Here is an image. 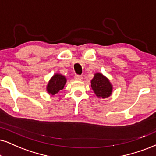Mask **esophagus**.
Returning <instances> with one entry per match:
<instances>
[{
	"label": "esophagus",
	"instance_id": "34e87169",
	"mask_svg": "<svg viewBox=\"0 0 156 156\" xmlns=\"http://www.w3.org/2000/svg\"><path fill=\"white\" fill-rule=\"evenodd\" d=\"M74 80H77V81H81V80H82V76H80V75H75Z\"/></svg>",
	"mask_w": 156,
	"mask_h": 156
}]
</instances>
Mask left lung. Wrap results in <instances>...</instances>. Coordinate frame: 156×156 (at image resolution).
<instances>
[{
	"mask_svg": "<svg viewBox=\"0 0 156 156\" xmlns=\"http://www.w3.org/2000/svg\"><path fill=\"white\" fill-rule=\"evenodd\" d=\"M91 87L97 97L105 98L112 93V85L109 80L101 73H96L91 80Z\"/></svg>",
	"mask_w": 156,
	"mask_h": 156,
	"instance_id": "8db88e82",
	"label": "left lung"
}]
</instances>
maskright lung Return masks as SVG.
<instances>
[{"label":"right lung","mask_w":156,"mask_h":156,"mask_svg":"<svg viewBox=\"0 0 156 156\" xmlns=\"http://www.w3.org/2000/svg\"><path fill=\"white\" fill-rule=\"evenodd\" d=\"M66 79L60 74H55L51 79L47 85V91L51 95H55L64 87Z\"/></svg>","instance_id":"obj_1"}]
</instances>
